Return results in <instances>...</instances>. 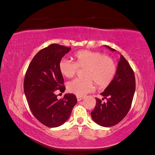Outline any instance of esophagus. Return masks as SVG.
Here are the masks:
<instances>
[{"instance_id": "34e87169", "label": "esophagus", "mask_w": 155, "mask_h": 155, "mask_svg": "<svg viewBox=\"0 0 155 155\" xmlns=\"http://www.w3.org/2000/svg\"><path fill=\"white\" fill-rule=\"evenodd\" d=\"M83 99H84V97H83V96H77L78 101H81V100H83Z\"/></svg>"}]
</instances>
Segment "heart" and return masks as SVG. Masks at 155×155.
I'll use <instances>...</instances> for the list:
<instances>
[{
	"label": "heart",
	"mask_w": 155,
	"mask_h": 155,
	"mask_svg": "<svg viewBox=\"0 0 155 155\" xmlns=\"http://www.w3.org/2000/svg\"><path fill=\"white\" fill-rule=\"evenodd\" d=\"M75 62L62 59L59 64V71L63 76L71 78L79 68H85L83 79H75L67 84V89L77 96H82L94 89V83L100 88L109 86L116 72L113 59L100 51L82 50L74 55Z\"/></svg>",
	"instance_id": "heart-1"
}]
</instances>
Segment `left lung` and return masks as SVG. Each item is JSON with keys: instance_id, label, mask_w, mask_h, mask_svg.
Wrapping results in <instances>:
<instances>
[{"instance_id": "left-lung-1", "label": "left lung", "mask_w": 155, "mask_h": 155, "mask_svg": "<svg viewBox=\"0 0 155 155\" xmlns=\"http://www.w3.org/2000/svg\"><path fill=\"white\" fill-rule=\"evenodd\" d=\"M112 51L116 50L105 45ZM136 88L134 74L132 68L122 55L116 68L113 80L100 94L106 102L96 98V107L91 117L96 124L109 127L122 120L131 107ZM102 100H104L103 98Z\"/></svg>"}]
</instances>
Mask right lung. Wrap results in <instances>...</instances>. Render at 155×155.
Instances as JSON below:
<instances>
[{"instance_id":"1","label":"right lung","mask_w":155,"mask_h":155,"mask_svg":"<svg viewBox=\"0 0 155 155\" xmlns=\"http://www.w3.org/2000/svg\"><path fill=\"white\" fill-rule=\"evenodd\" d=\"M70 49L58 44L49 45L34 56L26 72L24 91L30 109L37 120L49 127L66 122L77 103L73 94H66L61 100L55 94L56 90L65 91L59 64Z\"/></svg>"}]
</instances>
